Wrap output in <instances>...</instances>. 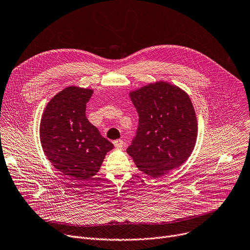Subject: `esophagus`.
<instances>
[{
  "instance_id": "esophagus-1",
  "label": "esophagus",
  "mask_w": 250,
  "mask_h": 250,
  "mask_svg": "<svg viewBox=\"0 0 250 250\" xmlns=\"http://www.w3.org/2000/svg\"><path fill=\"white\" fill-rule=\"evenodd\" d=\"M113 145L115 147H123L124 146V141L123 140H115L113 141Z\"/></svg>"
}]
</instances>
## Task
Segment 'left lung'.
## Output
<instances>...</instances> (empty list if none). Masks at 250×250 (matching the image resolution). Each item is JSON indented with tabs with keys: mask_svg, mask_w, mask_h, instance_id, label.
Segmentation results:
<instances>
[{
	"mask_svg": "<svg viewBox=\"0 0 250 250\" xmlns=\"http://www.w3.org/2000/svg\"><path fill=\"white\" fill-rule=\"evenodd\" d=\"M129 97L139 113V127L127 154L153 178L179 168L191 156L198 135L189 95L161 80L130 91Z\"/></svg>",
	"mask_w": 250,
	"mask_h": 250,
	"instance_id": "1",
	"label": "left lung"
}]
</instances>
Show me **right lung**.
Segmentation results:
<instances>
[{"instance_id": "add662e5", "label": "right lung", "mask_w": 250, "mask_h": 250, "mask_svg": "<svg viewBox=\"0 0 250 250\" xmlns=\"http://www.w3.org/2000/svg\"><path fill=\"white\" fill-rule=\"evenodd\" d=\"M93 90L68 86L47 104L40 122L43 152L64 176L84 181L96 175L113 145L104 138L85 115Z\"/></svg>"}]
</instances>
